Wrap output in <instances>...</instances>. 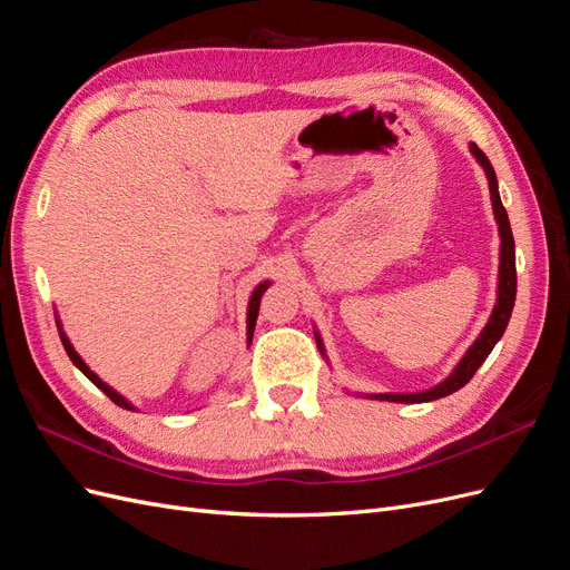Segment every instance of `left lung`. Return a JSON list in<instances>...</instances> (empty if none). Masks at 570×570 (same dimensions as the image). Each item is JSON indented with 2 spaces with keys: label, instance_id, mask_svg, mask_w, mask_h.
Segmentation results:
<instances>
[{
  "label": "left lung",
  "instance_id": "8db88e82",
  "mask_svg": "<svg viewBox=\"0 0 570 570\" xmlns=\"http://www.w3.org/2000/svg\"><path fill=\"white\" fill-rule=\"evenodd\" d=\"M473 157L480 161V166L485 168V176L490 180V195H492V209H494V218L499 223V235H502V254H499V297H497V306L490 316V323L485 325V331L480 333V337L473 342V347L465 352V356L459 361V366L454 368V373L442 381L440 385H435L433 390L425 392H413V394H373V400L381 402H402V404H421V402H433L440 400V396L452 394L456 390H461L465 383L471 381L475 375V371L482 366V361L490 356V352L494 350V344L499 342V337L504 335L511 312H513V302H515V247H513V235H511V223L507 216V209L502 199H499V189H497V176L494 168L490 164V159L482 154V149L478 145H471Z\"/></svg>",
  "mask_w": 570,
  "mask_h": 570
}]
</instances>
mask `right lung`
I'll return each instance as SVG.
<instances>
[{
	"label": "right lung",
	"mask_w": 570,
	"mask_h": 570,
	"mask_svg": "<svg viewBox=\"0 0 570 570\" xmlns=\"http://www.w3.org/2000/svg\"><path fill=\"white\" fill-rule=\"evenodd\" d=\"M266 287H268V283H262V285H258L256 289H254V295H252V299H249V312H247V337L252 340V335H254V325H256V316H258V304H262V295H264V292H266ZM59 335H61V344H63V350H66V354H68V358H71L73 361V364L85 373V375H88L90 377V381L101 390V392H105L107 396H109V400L114 402V404H118V406H124V409H132V404L130 402H126L124 400V396H120L118 392H114L107 383H101L99 381V377L88 368V366H85V361L76 354V350L71 347V342H68V337L63 335V331H59Z\"/></svg>",
	"instance_id": "1"
}]
</instances>
